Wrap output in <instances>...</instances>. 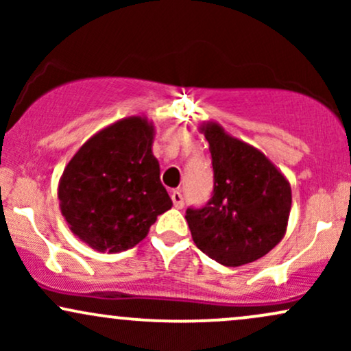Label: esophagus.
Returning a JSON list of instances; mask_svg holds the SVG:
<instances>
[{
	"mask_svg": "<svg viewBox=\"0 0 351 351\" xmlns=\"http://www.w3.org/2000/svg\"><path fill=\"white\" fill-rule=\"evenodd\" d=\"M171 201H173V204H175V208H178V209L183 208L184 199H183V195H181L178 189L171 191Z\"/></svg>",
	"mask_w": 351,
	"mask_h": 351,
	"instance_id": "obj_1",
	"label": "esophagus"
}]
</instances>
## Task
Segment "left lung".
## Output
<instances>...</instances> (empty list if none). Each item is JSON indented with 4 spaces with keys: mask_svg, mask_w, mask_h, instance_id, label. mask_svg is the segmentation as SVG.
Returning a JSON list of instances; mask_svg holds the SVG:
<instances>
[{
    "mask_svg": "<svg viewBox=\"0 0 351 351\" xmlns=\"http://www.w3.org/2000/svg\"><path fill=\"white\" fill-rule=\"evenodd\" d=\"M215 171L211 199L186 209L193 241L216 263L237 267L261 259L287 231L292 189L263 152L231 136L217 122L199 127Z\"/></svg>",
    "mask_w": 351,
    "mask_h": 351,
    "instance_id": "8db88e82",
    "label": "left lung"
}]
</instances>
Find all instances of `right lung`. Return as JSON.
I'll list each match as a JSON object with an SVG mask.
<instances>
[{
	"mask_svg": "<svg viewBox=\"0 0 351 351\" xmlns=\"http://www.w3.org/2000/svg\"><path fill=\"white\" fill-rule=\"evenodd\" d=\"M155 127L127 117L92 135L59 180L60 213L80 241L99 252H122L147 237L173 206L153 155Z\"/></svg>",
	"mask_w": 351,
	"mask_h": 351,
	"instance_id": "1",
	"label": "right lung"
}]
</instances>
